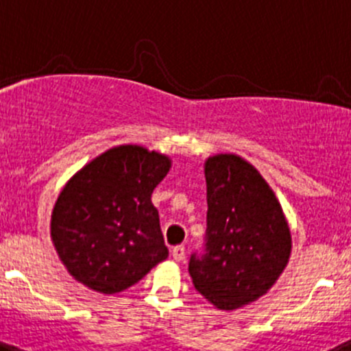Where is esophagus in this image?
I'll return each mask as SVG.
<instances>
[{
  "label": "esophagus",
  "mask_w": 351,
  "mask_h": 351,
  "mask_svg": "<svg viewBox=\"0 0 351 351\" xmlns=\"http://www.w3.org/2000/svg\"><path fill=\"white\" fill-rule=\"evenodd\" d=\"M171 255L176 262H182L185 258V247L183 245H176V247H173Z\"/></svg>",
  "instance_id": "esophagus-1"
}]
</instances>
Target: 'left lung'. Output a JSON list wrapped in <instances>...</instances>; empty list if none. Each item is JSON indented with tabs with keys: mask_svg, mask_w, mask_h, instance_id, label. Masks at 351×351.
I'll use <instances>...</instances> for the list:
<instances>
[{
	"mask_svg": "<svg viewBox=\"0 0 351 351\" xmlns=\"http://www.w3.org/2000/svg\"><path fill=\"white\" fill-rule=\"evenodd\" d=\"M206 254L190 257L195 290L219 311L252 304L273 288L291 254V231L276 193L237 154L210 156Z\"/></svg>",
	"mask_w": 351,
	"mask_h": 351,
	"instance_id": "8db88e82",
	"label": "left lung"
}]
</instances>
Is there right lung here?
Masks as SVG:
<instances>
[{"label":"right lung","instance_id":"add662e5","mask_svg":"<svg viewBox=\"0 0 351 351\" xmlns=\"http://www.w3.org/2000/svg\"><path fill=\"white\" fill-rule=\"evenodd\" d=\"M169 168L166 154L125 144L68 180L51 213V240L78 283L120 293L168 257L151 195Z\"/></svg>","mask_w":351,"mask_h":351}]
</instances>
